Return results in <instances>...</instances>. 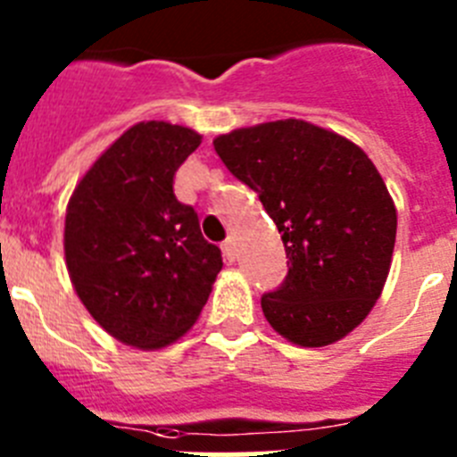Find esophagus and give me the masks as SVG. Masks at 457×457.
Returning a JSON list of instances; mask_svg holds the SVG:
<instances>
[{"label": "esophagus", "mask_w": 457, "mask_h": 457, "mask_svg": "<svg viewBox=\"0 0 457 457\" xmlns=\"http://www.w3.org/2000/svg\"><path fill=\"white\" fill-rule=\"evenodd\" d=\"M221 253H224V261L226 263H233L237 256V249H236V242L233 240H226L224 245H221Z\"/></svg>", "instance_id": "34e87169"}]
</instances>
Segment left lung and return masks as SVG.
Segmentation results:
<instances>
[{
  "label": "left lung",
  "mask_w": 457,
  "mask_h": 457,
  "mask_svg": "<svg viewBox=\"0 0 457 457\" xmlns=\"http://www.w3.org/2000/svg\"><path fill=\"white\" fill-rule=\"evenodd\" d=\"M226 169L258 194L290 261L263 295L265 320L286 341L325 348L379 300L395 245V204L354 141L302 119L237 128L212 139Z\"/></svg>",
  "instance_id": "8db88e82"
}]
</instances>
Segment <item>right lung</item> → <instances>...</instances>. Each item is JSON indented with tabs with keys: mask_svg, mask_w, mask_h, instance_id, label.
I'll return each mask as SVG.
<instances>
[{
	"mask_svg": "<svg viewBox=\"0 0 457 457\" xmlns=\"http://www.w3.org/2000/svg\"><path fill=\"white\" fill-rule=\"evenodd\" d=\"M192 128L141 120L109 144L75 185L63 253L84 309L109 337L162 350L199 320L217 274L220 247L173 194V176L199 148Z\"/></svg>",
	"mask_w": 457,
	"mask_h": 457,
	"instance_id": "1",
	"label": "right lung"
}]
</instances>
